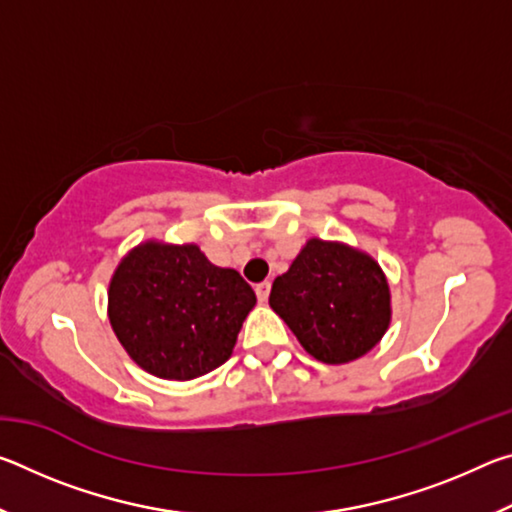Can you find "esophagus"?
Instances as JSON below:
<instances>
[{
  "instance_id": "1",
  "label": "esophagus",
  "mask_w": 512,
  "mask_h": 512,
  "mask_svg": "<svg viewBox=\"0 0 512 512\" xmlns=\"http://www.w3.org/2000/svg\"><path fill=\"white\" fill-rule=\"evenodd\" d=\"M255 293H257L259 302H266V300H268V293H271V282H262V284H257V287H255Z\"/></svg>"
}]
</instances>
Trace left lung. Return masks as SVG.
Here are the masks:
<instances>
[{"label":"left lung","instance_id":"left-lung-1","mask_svg":"<svg viewBox=\"0 0 512 512\" xmlns=\"http://www.w3.org/2000/svg\"><path fill=\"white\" fill-rule=\"evenodd\" d=\"M268 305L311 357L341 366L368 354L391 325V287L363 250L307 239L289 271L277 275Z\"/></svg>","mask_w":512,"mask_h":512}]
</instances>
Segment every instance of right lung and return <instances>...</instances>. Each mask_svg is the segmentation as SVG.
Here are the masks:
<instances>
[{
    "instance_id": "right-lung-1",
    "label": "right lung",
    "mask_w": 512,
    "mask_h": 512,
    "mask_svg": "<svg viewBox=\"0 0 512 512\" xmlns=\"http://www.w3.org/2000/svg\"><path fill=\"white\" fill-rule=\"evenodd\" d=\"M255 291L196 244L149 239L121 257L108 287L112 332L137 366L169 381L203 377L232 357Z\"/></svg>"
}]
</instances>
